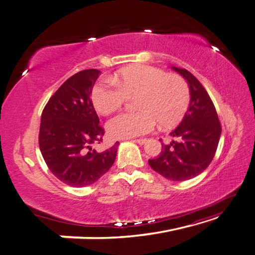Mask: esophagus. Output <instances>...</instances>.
I'll list each match as a JSON object with an SVG mask.
<instances>
[{
	"label": "esophagus",
	"instance_id": "34e87169",
	"mask_svg": "<svg viewBox=\"0 0 255 255\" xmlns=\"http://www.w3.org/2000/svg\"><path fill=\"white\" fill-rule=\"evenodd\" d=\"M133 141H134V142H137V143H139V144H143V143H146V142H147V139H146V138H141V139H134Z\"/></svg>",
	"mask_w": 255,
	"mask_h": 255
}]
</instances>
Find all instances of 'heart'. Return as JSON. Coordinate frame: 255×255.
Returning <instances> with one entry per match:
<instances>
[{
  "mask_svg": "<svg viewBox=\"0 0 255 255\" xmlns=\"http://www.w3.org/2000/svg\"><path fill=\"white\" fill-rule=\"evenodd\" d=\"M113 81L103 79L95 85L92 99L95 108L111 114L124 104L128 94H136L139 111L122 113L107 123L114 138H131L152 131L157 122L170 126L180 121L190 102L186 81L150 65H133L122 69Z\"/></svg>",
  "mask_w": 255,
  "mask_h": 255,
  "instance_id": "obj_1",
  "label": "heart"
}]
</instances>
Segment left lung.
<instances>
[{
    "instance_id": "obj_1",
    "label": "left lung",
    "mask_w": 255,
    "mask_h": 255,
    "mask_svg": "<svg viewBox=\"0 0 255 255\" xmlns=\"http://www.w3.org/2000/svg\"><path fill=\"white\" fill-rule=\"evenodd\" d=\"M186 79L190 89V104L179 126L170 132L176 140L162 144L149 166L162 177L184 181L206 170L216 154L221 125L216 107L201 83L184 68L172 67Z\"/></svg>"
}]
</instances>
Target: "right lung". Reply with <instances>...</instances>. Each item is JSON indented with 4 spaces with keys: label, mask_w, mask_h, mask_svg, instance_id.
Here are the masks:
<instances>
[{
    "label": "right lung",
    "mask_w": 255,
    "mask_h": 255,
    "mask_svg": "<svg viewBox=\"0 0 255 255\" xmlns=\"http://www.w3.org/2000/svg\"><path fill=\"white\" fill-rule=\"evenodd\" d=\"M101 71L85 69L73 75L49 98L44 107L38 143L49 170L72 187L96 182L115 162L117 141L98 152L92 148L101 143L105 133L91 99Z\"/></svg>",
    "instance_id": "right-lung-1"
}]
</instances>
